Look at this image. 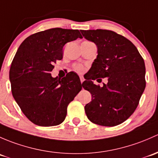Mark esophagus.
<instances>
[{
  "label": "esophagus",
  "mask_w": 158,
  "mask_h": 158,
  "mask_svg": "<svg viewBox=\"0 0 158 158\" xmlns=\"http://www.w3.org/2000/svg\"><path fill=\"white\" fill-rule=\"evenodd\" d=\"M80 79H81V83H83V82H84V77H80Z\"/></svg>",
  "instance_id": "esophagus-1"
}]
</instances>
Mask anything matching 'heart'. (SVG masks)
I'll use <instances>...</instances> for the list:
<instances>
[{
    "mask_svg": "<svg viewBox=\"0 0 158 158\" xmlns=\"http://www.w3.org/2000/svg\"><path fill=\"white\" fill-rule=\"evenodd\" d=\"M75 69L76 71H77L78 72H83V71H84V68L81 65H77L75 67Z\"/></svg>",
    "mask_w": 158,
    "mask_h": 158,
    "instance_id": "heart-1",
    "label": "heart"
}]
</instances>
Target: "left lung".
I'll return each mask as SVG.
<instances>
[{"instance_id": "1", "label": "left lung", "mask_w": 158, "mask_h": 158, "mask_svg": "<svg viewBox=\"0 0 158 158\" xmlns=\"http://www.w3.org/2000/svg\"><path fill=\"white\" fill-rule=\"evenodd\" d=\"M86 40L97 46V58L83 87L92 95L85 106L90 121L103 126H115L128 119L139 105L145 88V65L131 41L111 30H81ZM107 77L103 87L92 81Z\"/></svg>"}]
</instances>
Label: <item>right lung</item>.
Returning a JSON list of instances; mask_svg holds the SVG:
<instances>
[{"label": "right lung", "mask_w": 158, "mask_h": 158, "mask_svg": "<svg viewBox=\"0 0 158 158\" xmlns=\"http://www.w3.org/2000/svg\"><path fill=\"white\" fill-rule=\"evenodd\" d=\"M82 38L78 30L52 28L27 37L11 63V91L23 114L40 126L61 124L67 107L82 89L78 76L69 72L52 77L53 64L62 59L66 43Z\"/></svg>", "instance_id": "1"}]
</instances>
